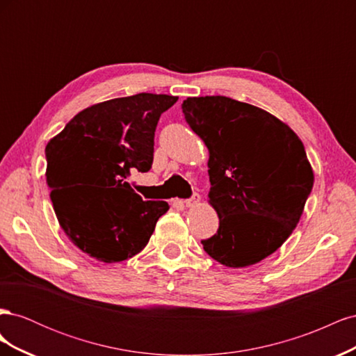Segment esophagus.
<instances>
[{"instance_id": "obj_1", "label": "esophagus", "mask_w": 356, "mask_h": 356, "mask_svg": "<svg viewBox=\"0 0 356 356\" xmlns=\"http://www.w3.org/2000/svg\"><path fill=\"white\" fill-rule=\"evenodd\" d=\"M200 202V196L197 195V193H195V195H193L190 199H187V200H184V203H186V207L187 208H193V207H196V204Z\"/></svg>"}]
</instances>
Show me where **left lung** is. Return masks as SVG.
I'll return each mask as SVG.
<instances>
[{"label": "left lung", "mask_w": 356, "mask_h": 356, "mask_svg": "<svg viewBox=\"0 0 356 356\" xmlns=\"http://www.w3.org/2000/svg\"><path fill=\"white\" fill-rule=\"evenodd\" d=\"M181 108L209 152L220 227L203 250L232 268L260 263L297 227L314 187L303 143L270 113L225 96L187 98Z\"/></svg>", "instance_id": "1"}]
</instances>
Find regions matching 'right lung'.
I'll list each match as a JSON object with an SVG mask.
<instances>
[{
	"label": "right lung",
	"instance_id": "right-lung-1",
	"mask_svg": "<svg viewBox=\"0 0 356 356\" xmlns=\"http://www.w3.org/2000/svg\"><path fill=\"white\" fill-rule=\"evenodd\" d=\"M177 96L138 93L80 111L46 145L53 209L68 239L102 263L141 252L168 202L143 200L126 181L153 165L154 132Z\"/></svg>",
	"mask_w": 356,
	"mask_h": 356
}]
</instances>
